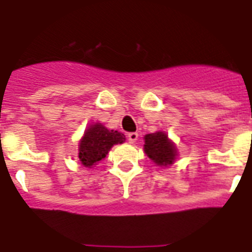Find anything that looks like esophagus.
<instances>
[{"instance_id":"esophagus-1","label":"esophagus","mask_w":252,"mask_h":252,"mask_svg":"<svg viewBox=\"0 0 252 252\" xmlns=\"http://www.w3.org/2000/svg\"><path fill=\"white\" fill-rule=\"evenodd\" d=\"M126 138H128L129 144H134L138 140V133L137 132H130V133L126 134Z\"/></svg>"}]
</instances>
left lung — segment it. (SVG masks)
I'll list each match as a JSON object with an SVG mask.
<instances>
[{"label":"left lung","mask_w":252,"mask_h":252,"mask_svg":"<svg viewBox=\"0 0 252 252\" xmlns=\"http://www.w3.org/2000/svg\"><path fill=\"white\" fill-rule=\"evenodd\" d=\"M146 156L158 166L172 165L176 158V148L174 142L167 137L165 132L146 134L145 137Z\"/></svg>","instance_id":"8db88e82"}]
</instances>
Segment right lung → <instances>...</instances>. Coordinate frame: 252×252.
Wrapping results in <instances>:
<instances>
[{
    "mask_svg": "<svg viewBox=\"0 0 252 252\" xmlns=\"http://www.w3.org/2000/svg\"><path fill=\"white\" fill-rule=\"evenodd\" d=\"M126 141V136L118 130L107 129L100 123L87 126L78 146V158L85 167L96 165L106 157L110 149L116 144Z\"/></svg>",
    "mask_w": 252,
    "mask_h": 252,
    "instance_id": "right-lung-1",
    "label": "right lung"
}]
</instances>
